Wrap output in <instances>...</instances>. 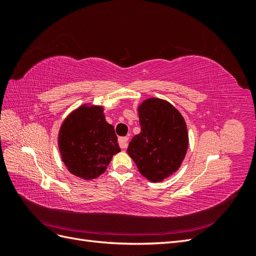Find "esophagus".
<instances>
[{"instance_id":"1","label":"esophagus","mask_w":256,"mask_h":256,"mask_svg":"<svg viewBox=\"0 0 256 256\" xmlns=\"http://www.w3.org/2000/svg\"><path fill=\"white\" fill-rule=\"evenodd\" d=\"M128 138L127 136H122V138H118V144H120V148H122V150H125V148H127V146H128Z\"/></svg>"}]
</instances>
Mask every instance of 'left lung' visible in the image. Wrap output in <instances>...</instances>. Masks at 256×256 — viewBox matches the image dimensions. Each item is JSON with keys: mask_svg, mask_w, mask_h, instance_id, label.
I'll return each instance as SVG.
<instances>
[{"mask_svg": "<svg viewBox=\"0 0 256 256\" xmlns=\"http://www.w3.org/2000/svg\"><path fill=\"white\" fill-rule=\"evenodd\" d=\"M141 132L131 138L127 152L147 180L157 182L175 173L188 148L184 120L175 108L158 98L138 106Z\"/></svg>", "mask_w": 256, "mask_h": 256, "instance_id": "8db88e82", "label": "left lung"}]
</instances>
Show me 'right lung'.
Returning a JSON list of instances; mask_svg holds the SVG:
<instances>
[{
  "instance_id": "obj_1",
  "label": "right lung",
  "mask_w": 256,
  "mask_h": 256,
  "mask_svg": "<svg viewBox=\"0 0 256 256\" xmlns=\"http://www.w3.org/2000/svg\"><path fill=\"white\" fill-rule=\"evenodd\" d=\"M62 160L72 174L94 180L120 152L114 127L106 122L102 106H82L64 120L58 134Z\"/></svg>"
}]
</instances>
